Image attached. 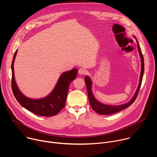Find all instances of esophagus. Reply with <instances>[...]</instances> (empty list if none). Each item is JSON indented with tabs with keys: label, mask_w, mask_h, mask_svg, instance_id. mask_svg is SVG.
Instances as JSON below:
<instances>
[{
	"label": "esophagus",
	"mask_w": 157,
	"mask_h": 157,
	"mask_svg": "<svg viewBox=\"0 0 157 157\" xmlns=\"http://www.w3.org/2000/svg\"><path fill=\"white\" fill-rule=\"evenodd\" d=\"M86 69H84V68H79V70H78V73H79V75H85L86 73Z\"/></svg>",
	"instance_id": "obj_1"
}]
</instances>
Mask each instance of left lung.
<instances>
[{"label": "left lung", "mask_w": 157, "mask_h": 157, "mask_svg": "<svg viewBox=\"0 0 157 157\" xmlns=\"http://www.w3.org/2000/svg\"><path fill=\"white\" fill-rule=\"evenodd\" d=\"M134 39H136L137 43V48H138V52L139 53L140 58V61H141V71H140V79H139V83L138 85V87L137 88V90L132 97V98L131 99V100L126 103L122 104V105H105V104H103L100 101H98L94 97L93 92L92 91V82L90 79V78L88 76H86L84 78L86 85L87 87V95H88V98L89 100L90 105L92 107V109L97 113L100 115H109L113 113H115L117 112H118L120 111H121L124 110V109H126L129 107L131 104L135 101L136 99L140 86L142 81V78L144 75V57L143 55L142 54L141 49L140 48L139 44L137 42V40L136 37V36H134Z\"/></svg>", "instance_id": "8db88e82"}]
</instances>
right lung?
Listing matches in <instances>:
<instances>
[{"instance_id": "add662e5", "label": "right lung", "mask_w": 157, "mask_h": 157, "mask_svg": "<svg viewBox=\"0 0 157 157\" xmlns=\"http://www.w3.org/2000/svg\"><path fill=\"white\" fill-rule=\"evenodd\" d=\"M17 53V50L15 52L12 63V88L17 101L25 109L39 116L52 117L58 114L65 107L69 86L76 78L77 68L63 73L53 90L47 96L39 99L30 98L21 93L15 81L13 63Z\"/></svg>"}]
</instances>
